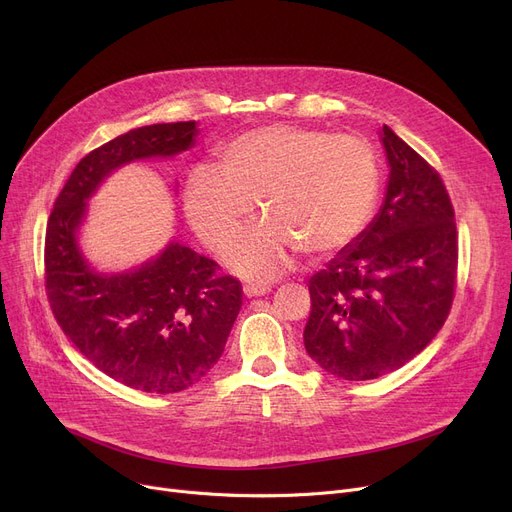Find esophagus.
I'll return each instance as SVG.
<instances>
[{"mask_svg":"<svg viewBox=\"0 0 512 512\" xmlns=\"http://www.w3.org/2000/svg\"><path fill=\"white\" fill-rule=\"evenodd\" d=\"M245 297H261V294H265V292H270L272 290V286L270 284H245Z\"/></svg>","mask_w":512,"mask_h":512,"instance_id":"1","label":"esophagus"}]
</instances>
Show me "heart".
I'll use <instances>...</instances> for the list:
<instances>
[{"instance_id": "1", "label": "heart", "mask_w": 512, "mask_h": 512, "mask_svg": "<svg viewBox=\"0 0 512 512\" xmlns=\"http://www.w3.org/2000/svg\"><path fill=\"white\" fill-rule=\"evenodd\" d=\"M220 171L195 168L184 213L211 251H224L259 203L267 220L242 234L226 263L270 280L299 247L309 255L348 245L367 224L380 191L378 157L353 134L276 124L240 134L220 153Z\"/></svg>"}]
</instances>
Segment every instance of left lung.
Returning a JSON list of instances; mask_svg holds the SVG:
<instances>
[{
    "instance_id": "1",
    "label": "left lung",
    "mask_w": 512,
    "mask_h": 512,
    "mask_svg": "<svg viewBox=\"0 0 512 512\" xmlns=\"http://www.w3.org/2000/svg\"><path fill=\"white\" fill-rule=\"evenodd\" d=\"M386 199L373 222L309 280V357L336 378L375 380L436 338L459 263L454 209L440 174L390 126Z\"/></svg>"
}]
</instances>
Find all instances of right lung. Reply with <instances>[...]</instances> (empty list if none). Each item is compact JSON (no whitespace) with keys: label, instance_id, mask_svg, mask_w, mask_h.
Returning a JSON list of instances; mask_svg holds the SVG:
<instances>
[{"label":"right lung","instance_id":"right-lung-1","mask_svg":"<svg viewBox=\"0 0 512 512\" xmlns=\"http://www.w3.org/2000/svg\"><path fill=\"white\" fill-rule=\"evenodd\" d=\"M197 124L128 130L85 155L51 209L45 290L53 317L99 371L143 392L197 384L224 353L242 286L218 263L180 242L122 274H99L78 247L87 201L114 170L137 159L174 157L195 145Z\"/></svg>","mask_w":512,"mask_h":512}]
</instances>
